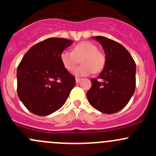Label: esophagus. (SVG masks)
I'll use <instances>...</instances> for the list:
<instances>
[{
    "instance_id": "1",
    "label": "esophagus",
    "mask_w": 156,
    "mask_h": 156,
    "mask_svg": "<svg viewBox=\"0 0 156 156\" xmlns=\"http://www.w3.org/2000/svg\"><path fill=\"white\" fill-rule=\"evenodd\" d=\"M81 80V78H75V81H76V83H79Z\"/></svg>"
}]
</instances>
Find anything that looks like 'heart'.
Listing matches in <instances>:
<instances>
[{
	"mask_svg": "<svg viewBox=\"0 0 156 156\" xmlns=\"http://www.w3.org/2000/svg\"><path fill=\"white\" fill-rule=\"evenodd\" d=\"M60 61L66 70H74L81 60V65L74 71L76 76H87L92 72L100 73L106 64V56L98 50V47L90 41H82L73 47L72 52L63 50L60 53Z\"/></svg>",
	"mask_w": 156,
	"mask_h": 156,
	"instance_id": "heart-1",
	"label": "heart"
}]
</instances>
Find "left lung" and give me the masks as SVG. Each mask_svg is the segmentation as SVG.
Instances as JSON below:
<instances>
[{"label": "left lung", "instance_id": "left-lung-1", "mask_svg": "<svg viewBox=\"0 0 156 156\" xmlns=\"http://www.w3.org/2000/svg\"><path fill=\"white\" fill-rule=\"evenodd\" d=\"M106 53V64L97 78L90 80L87 97L90 104L103 113L112 114L125 108L136 87V63L121 44L103 36L93 37ZM98 79H102L100 83Z\"/></svg>", "mask_w": 156, "mask_h": 156}]
</instances>
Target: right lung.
I'll return each mask as SVG.
<instances>
[{
  "mask_svg": "<svg viewBox=\"0 0 156 156\" xmlns=\"http://www.w3.org/2000/svg\"><path fill=\"white\" fill-rule=\"evenodd\" d=\"M72 41L50 37L31 47L17 68V94L33 114L48 115L66 101L75 78L62 66L60 53Z\"/></svg>",
  "mask_w": 156,
  "mask_h": 156,
  "instance_id": "1",
  "label": "right lung"
}]
</instances>
